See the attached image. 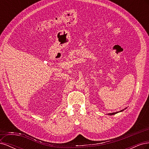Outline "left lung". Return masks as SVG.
<instances>
[{
    "label": "left lung",
    "mask_w": 149,
    "mask_h": 149,
    "mask_svg": "<svg viewBox=\"0 0 149 149\" xmlns=\"http://www.w3.org/2000/svg\"><path fill=\"white\" fill-rule=\"evenodd\" d=\"M126 108H125L124 109H125ZM124 111V109H123V110H121V111H119V112H112V113H109L108 114V115H110V116H111V115H114V114H117V113H118V112H122V111Z\"/></svg>",
    "instance_id": "1"
}]
</instances>
